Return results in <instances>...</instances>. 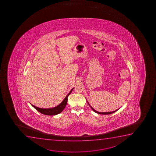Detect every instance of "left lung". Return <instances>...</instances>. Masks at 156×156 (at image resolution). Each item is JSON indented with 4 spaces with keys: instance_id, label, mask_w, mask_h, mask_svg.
Masks as SVG:
<instances>
[{
    "instance_id": "8db88e82",
    "label": "left lung",
    "mask_w": 156,
    "mask_h": 156,
    "mask_svg": "<svg viewBox=\"0 0 156 156\" xmlns=\"http://www.w3.org/2000/svg\"><path fill=\"white\" fill-rule=\"evenodd\" d=\"M88 104H89V103L88 102ZM89 106L91 107V108H92V110H93L94 111V112H95V113H97L98 114H105H105H111L113 113H114V112H116V111H117V110H116V111H113V112H98V111H95L94 108H92L91 106H90V105L89 104Z\"/></svg>"
}]
</instances>
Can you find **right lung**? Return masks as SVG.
Listing matches in <instances>:
<instances>
[{
    "label": "right lung",
    "mask_w": 156,
    "mask_h": 156,
    "mask_svg": "<svg viewBox=\"0 0 156 156\" xmlns=\"http://www.w3.org/2000/svg\"><path fill=\"white\" fill-rule=\"evenodd\" d=\"M73 88L72 89L71 91L69 92V93L66 96V98H65L64 100L62 102L60 105H59L58 106L51 108H41L37 106H34L33 105H32L34 108H35L38 112H40L41 113L47 115H57L58 114L60 113L64 110L68 100V97L70 94L72 93V91L73 90Z\"/></svg>",
    "instance_id": "add662e5"
}]
</instances>
